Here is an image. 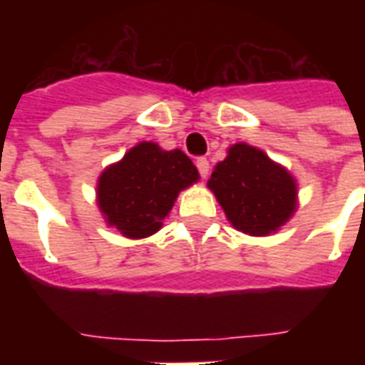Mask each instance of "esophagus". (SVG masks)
Instances as JSON below:
<instances>
[{
  "label": "esophagus",
  "instance_id": "34e87169",
  "mask_svg": "<svg viewBox=\"0 0 365 365\" xmlns=\"http://www.w3.org/2000/svg\"><path fill=\"white\" fill-rule=\"evenodd\" d=\"M195 166H197L201 178L205 180L207 175H209V168H211V166H209V160H207V158H197V162H195Z\"/></svg>",
  "mask_w": 365,
  "mask_h": 365
}]
</instances>
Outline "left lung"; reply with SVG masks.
<instances>
[{"label": "left lung", "mask_w": 365, "mask_h": 365, "mask_svg": "<svg viewBox=\"0 0 365 365\" xmlns=\"http://www.w3.org/2000/svg\"><path fill=\"white\" fill-rule=\"evenodd\" d=\"M207 187L230 225L250 237H269L297 211V180L266 152L246 143L230 146Z\"/></svg>", "instance_id": "1"}]
</instances>
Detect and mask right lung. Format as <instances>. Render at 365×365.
<instances>
[{"label":"right lung","instance_id":"1","mask_svg":"<svg viewBox=\"0 0 365 365\" xmlns=\"http://www.w3.org/2000/svg\"><path fill=\"white\" fill-rule=\"evenodd\" d=\"M197 180V168L180 148L164 150L156 143L144 140L101 172L96 190L97 207L107 227L138 240L162 229L180 191Z\"/></svg>","mask_w":365,"mask_h":365}]
</instances>
